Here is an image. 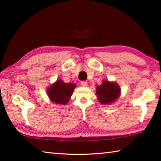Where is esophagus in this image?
Instances as JSON below:
<instances>
[{
  "instance_id": "obj_1",
  "label": "esophagus",
  "mask_w": 161,
  "mask_h": 161,
  "mask_svg": "<svg viewBox=\"0 0 161 161\" xmlns=\"http://www.w3.org/2000/svg\"><path fill=\"white\" fill-rule=\"evenodd\" d=\"M80 84H81V85L83 86H87V82L85 81H81Z\"/></svg>"
}]
</instances>
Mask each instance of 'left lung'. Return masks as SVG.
Segmentation results:
<instances>
[{
  "label": "left lung",
  "mask_w": 161,
  "mask_h": 161,
  "mask_svg": "<svg viewBox=\"0 0 161 161\" xmlns=\"http://www.w3.org/2000/svg\"><path fill=\"white\" fill-rule=\"evenodd\" d=\"M96 94L101 104H110L119 97L121 89L116 82L103 80L101 85L97 86Z\"/></svg>",
  "instance_id": "8db88e82"
}]
</instances>
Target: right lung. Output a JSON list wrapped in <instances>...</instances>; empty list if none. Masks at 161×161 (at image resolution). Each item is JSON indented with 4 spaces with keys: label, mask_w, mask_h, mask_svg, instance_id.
<instances>
[{
    "label": "right lung",
    "mask_w": 161,
    "mask_h": 161,
    "mask_svg": "<svg viewBox=\"0 0 161 161\" xmlns=\"http://www.w3.org/2000/svg\"><path fill=\"white\" fill-rule=\"evenodd\" d=\"M75 87V83H65L62 80H58L47 89V95L52 102L59 105H66Z\"/></svg>",
    "instance_id": "1"
}]
</instances>
